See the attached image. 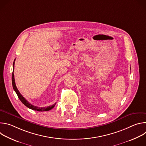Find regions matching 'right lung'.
<instances>
[{"mask_svg":"<svg viewBox=\"0 0 146 146\" xmlns=\"http://www.w3.org/2000/svg\"><path fill=\"white\" fill-rule=\"evenodd\" d=\"M15 60L14 59V61L13 62V68H14V63H15ZM14 70L13 72V73H12V84H13V89L15 91V92H16L18 98L19 99V100L21 101V102L24 104V105L25 106H26L27 108L32 109V110H36V111H48V110H51L53 108H54L55 105H56V103H54V105H51V106H49L47 108H38V107H37V106H35L32 105H31V103H29L25 99L24 97H23V96L20 94V92H19L18 90L17 89V87H16V85H15V79H14Z\"/></svg>","mask_w":146,"mask_h":146,"instance_id":"1","label":"right lung"}]
</instances>
